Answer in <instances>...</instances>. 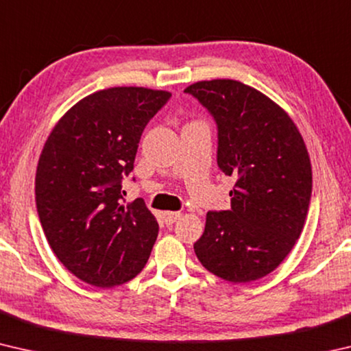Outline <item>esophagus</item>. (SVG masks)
<instances>
[{
  "mask_svg": "<svg viewBox=\"0 0 351 351\" xmlns=\"http://www.w3.org/2000/svg\"><path fill=\"white\" fill-rule=\"evenodd\" d=\"M181 218V212H162V219L165 224H173Z\"/></svg>",
  "mask_w": 351,
  "mask_h": 351,
  "instance_id": "1",
  "label": "esophagus"
}]
</instances>
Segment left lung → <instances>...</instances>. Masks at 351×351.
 Returning <instances> with one entry per match:
<instances>
[{"label":"left lung","mask_w":351,"mask_h":351,"mask_svg":"<svg viewBox=\"0 0 351 351\" xmlns=\"http://www.w3.org/2000/svg\"><path fill=\"white\" fill-rule=\"evenodd\" d=\"M217 122V162L235 178L230 210H210L193 249L224 280L268 276L294 247L310 206L313 173L304 138L287 111L252 86L203 80L184 90Z\"/></svg>","instance_id":"1"}]
</instances>
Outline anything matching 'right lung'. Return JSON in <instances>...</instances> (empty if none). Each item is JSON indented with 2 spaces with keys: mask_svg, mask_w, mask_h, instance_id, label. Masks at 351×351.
Here are the masks:
<instances>
[{
  "mask_svg": "<svg viewBox=\"0 0 351 351\" xmlns=\"http://www.w3.org/2000/svg\"><path fill=\"white\" fill-rule=\"evenodd\" d=\"M171 93L116 86L79 100L40 154L35 201L46 240L80 280L111 288L144 268L159 226L142 198L125 204L123 176L142 132Z\"/></svg>",
  "mask_w": 351,
  "mask_h": 351,
  "instance_id": "right-lung-1",
  "label": "right lung"
}]
</instances>
